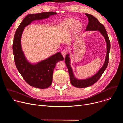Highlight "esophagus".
Segmentation results:
<instances>
[{
	"label": "esophagus",
	"mask_w": 123,
	"mask_h": 123,
	"mask_svg": "<svg viewBox=\"0 0 123 123\" xmlns=\"http://www.w3.org/2000/svg\"><path fill=\"white\" fill-rule=\"evenodd\" d=\"M62 55L64 57V58H65L66 56V55H67V51L66 50H63L62 52Z\"/></svg>",
	"instance_id": "obj_1"
}]
</instances>
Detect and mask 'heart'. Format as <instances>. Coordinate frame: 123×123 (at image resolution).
I'll list each match as a JSON object with an SVG mask.
<instances>
[{
	"label": "heart",
	"mask_w": 123,
	"mask_h": 123,
	"mask_svg": "<svg viewBox=\"0 0 123 123\" xmlns=\"http://www.w3.org/2000/svg\"><path fill=\"white\" fill-rule=\"evenodd\" d=\"M74 26V29L75 30H78L81 27V24L80 22L76 21L73 19H66L64 20L61 24V28L63 31H68L71 30Z\"/></svg>",
	"instance_id": "heart-1"
}]
</instances>
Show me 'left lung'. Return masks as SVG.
<instances>
[{
	"label": "left lung",
	"instance_id": "left-lung-1",
	"mask_svg": "<svg viewBox=\"0 0 123 123\" xmlns=\"http://www.w3.org/2000/svg\"><path fill=\"white\" fill-rule=\"evenodd\" d=\"M85 14L88 17L89 19L88 25H87L85 31H99L106 41L107 45V54L104 63L99 71L93 76L86 79H82L77 78L74 74L73 68L71 66V58L69 57V53H68L66 55V57L65 58V63L68 71L71 83L74 86L78 87V88H83V87H86L91 86L95 83L99 79L105 71V69L107 68L109 63V53L111 48L110 39L106 30L104 26L92 15L88 13H85Z\"/></svg>",
	"mask_w": 123,
	"mask_h": 123
}]
</instances>
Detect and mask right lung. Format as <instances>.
Listing matches in <instances>:
<instances>
[{
  "label": "right lung",
  "instance_id": "right-lung-1",
  "mask_svg": "<svg viewBox=\"0 0 123 123\" xmlns=\"http://www.w3.org/2000/svg\"><path fill=\"white\" fill-rule=\"evenodd\" d=\"M57 14L53 12L27 15L16 30L12 45L14 62L17 70L24 80L31 86L44 89L49 87L52 81L54 69L58 62L64 58L61 52H58L50 57L32 63L26 57L21 46V37L24 28L33 21L48 18Z\"/></svg>",
  "mask_w": 123,
  "mask_h": 123
}]
</instances>
